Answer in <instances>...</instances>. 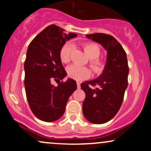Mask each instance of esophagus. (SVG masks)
<instances>
[{
  "label": "esophagus",
  "mask_w": 151,
  "mask_h": 151,
  "mask_svg": "<svg viewBox=\"0 0 151 151\" xmlns=\"http://www.w3.org/2000/svg\"><path fill=\"white\" fill-rule=\"evenodd\" d=\"M77 89H80L81 86H80V83L79 81H77Z\"/></svg>",
  "instance_id": "1"
}]
</instances>
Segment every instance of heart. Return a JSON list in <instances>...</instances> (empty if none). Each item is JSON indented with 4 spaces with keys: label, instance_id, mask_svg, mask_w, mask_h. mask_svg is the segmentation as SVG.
<instances>
[{
    "label": "heart",
    "instance_id": "heart-1",
    "mask_svg": "<svg viewBox=\"0 0 151 151\" xmlns=\"http://www.w3.org/2000/svg\"><path fill=\"white\" fill-rule=\"evenodd\" d=\"M72 44L67 42L60 48L59 56L62 63H69L70 62ZM83 49L86 55L90 58L89 65L92 69L93 73L100 76L105 72L106 69V62L99 58L101 50L98 45L93 42H86L83 45ZM67 76L74 80L81 81L88 79L91 76V70L86 67H81L77 65H72L67 68Z\"/></svg>",
    "mask_w": 151,
    "mask_h": 151
}]
</instances>
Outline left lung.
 <instances>
[{
    "label": "left lung",
    "instance_id": "left-lung-1",
    "mask_svg": "<svg viewBox=\"0 0 151 151\" xmlns=\"http://www.w3.org/2000/svg\"><path fill=\"white\" fill-rule=\"evenodd\" d=\"M86 37L100 43L108 52L105 72L97 79L81 84L86 95L82 104L84 117L93 124H101L115 116L121 108L129 68L125 50L113 36L93 33ZM90 85L98 87L91 89Z\"/></svg>",
    "mask_w": 151,
    "mask_h": 151
}]
</instances>
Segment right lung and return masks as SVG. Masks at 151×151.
Returning <instances> with one entry per match:
<instances>
[{"mask_svg":"<svg viewBox=\"0 0 151 151\" xmlns=\"http://www.w3.org/2000/svg\"><path fill=\"white\" fill-rule=\"evenodd\" d=\"M77 34L65 33L58 25H50L36 36L29 45L24 62L26 96L36 117L52 122L63 115L69 97L77 89L74 79L62 81L58 86L55 80H62L67 72L59 56L66 40Z\"/></svg>","mask_w":151,"mask_h":151,"instance_id":"right-lung-1","label":"right lung"}]
</instances>
